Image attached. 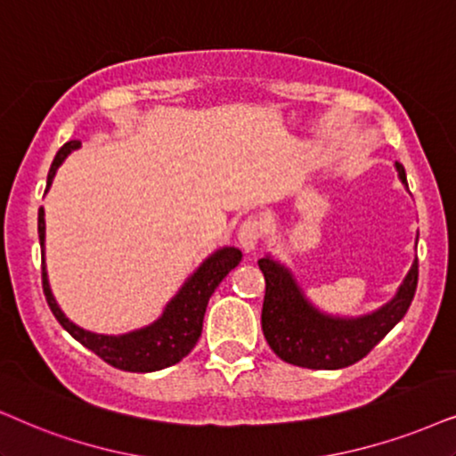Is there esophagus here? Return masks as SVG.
<instances>
[{"label": "esophagus", "instance_id": "34e87169", "mask_svg": "<svg viewBox=\"0 0 456 456\" xmlns=\"http://www.w3.org/2000/svg\"><path fill=\"white\" fill-rule=\"evenodd\" d=\"M263 235H265V224L261 218H256V216L246 218V221L241 223L238 229V241L246 252L255 250V248L258 246V241L263 240Z\"/></svg>", "mask_w": 456, "mask_h": 456}]
</instances>
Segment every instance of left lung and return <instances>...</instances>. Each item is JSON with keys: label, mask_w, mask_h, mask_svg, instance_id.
I'll return each mask as SVG.
<instances>
[{"label": "left lung", "mask_w": 456, "mask_h": 456, "mask_svg": "<svg viewBox=\"0 0 456 456\" xmlns=\"http://www.w3.org/2000/svg\"><path fill=\"white\" fill-rule=\"evenodd\" d=\"M395 166L406 185L404 166ZM258 267L265 275L261 324L269 347L288 364L311 370H337L370 354L374 345L404 318L419 281V261H414L394 301L366 318L337 320L311 307L290 273L269 256L258 258Z\"/></svg>", "instance_id": "obj_1"}]
</instances>
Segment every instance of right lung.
Instances as JSON below:
<instances>
[{"label": "right lung", "mask_w": 456, "mask_h": 456, "mask_svg": "<svg viewBox=\"0 0 456 456\" xmlns=\"http://www.w3.org/2000/svg\"><path fill=\"white\" fill-rule=\"evenodd\" d=\"M82 145V141H69L59 149L54 161H52L48 172V187L52 178L56 175V168L62 164L73 149ZM37 232L39 244L44 246L45 223L44 210L39 208L37 215ZM241 261V252L238 248H223L212 255L208 261L195 271L189 281L183 286V290L172 298L164 315L155 322V324L142 328V330L122 334V337H105V334H94L84 330V328L75 326L73 322L65 318V314L59 309L54 297H52L48 278H45V267L42 261V286L45 301L59 324L71 334L75 341H79L84 347L94 351L101 360H105L109 366L119 368V370L128 372H153L168 368L176 362H181L189 351L195 347L201 324H204V314L208 307V301L216 286L221 284L224 275L235 269Z\"/></svg>", "instance_id": "obj_1"}]
</instances>
